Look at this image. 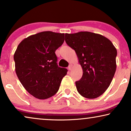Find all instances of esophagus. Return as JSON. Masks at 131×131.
Here are the masks:
<instances>
[{
    "label": "esophagus",
    "mask_w": 131,
    "mask_h": 131,
    "mask_svg": "<svg viewBox=\"0 0 131 131\" xmlns=\"http://www.w3.org/2000/svg\"><path fill=\"white\" fill-rule=\"evenodd\" d=\"M72 67H73V65H72V64H70V65H69V67H68V69H69V70H71V69H72Z\"/></svg>",
    "instance_id": "34e87169"
}]
</instances>
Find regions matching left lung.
Instances as JSON below:
<instances>
[{
  "label": "left lung",
  "mask_w": 131,
  "mask_h": 131,
  "mask_svg": "<svg viewBox=\"0 0 131 131\" xmlns=\"http://www.w3.org/2000/svg\"><path fill=\"white\" fill-rule=\"evenodd\" d=\"M66 43L76 52L83 70L82 78L76 82L82 96L94 99L110 86L116 70L117 50L103 36L89 31L66 33Z\"/></svg>",
  "instance_id": "obj_1"
}]
</instances>
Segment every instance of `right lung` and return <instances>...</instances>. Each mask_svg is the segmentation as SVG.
<instances>
[{"label": "right lung", "instance_id": "1", "mask_svg": "<svg viewBox=\"0 0 131 131\" xmlns=\"http://www.w3.org/2000/svg\"><path fill=\"white\" fill-rule=\"evenodd\" d=\"M64 41V34L43 31L20 42L14 55L15 72L27 92L40 100L58 92L67 69L59 67L55 52Z\"/></svg>", "mask_w": 131, "mask_h": 131}]
</instances>
